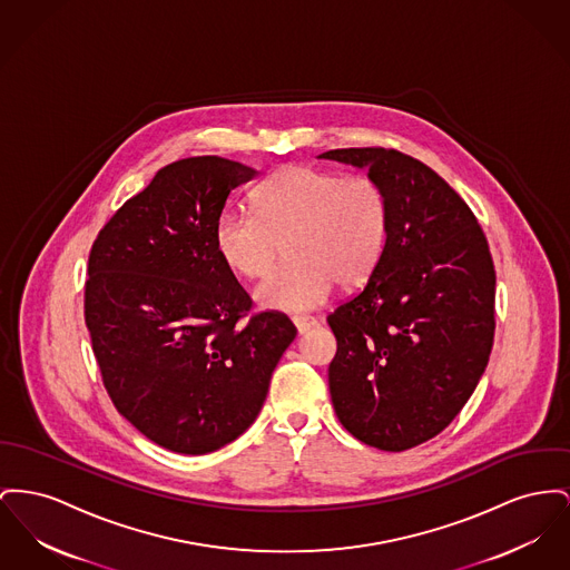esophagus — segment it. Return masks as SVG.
Instances as JSON below:
<instances>
[{
  "mask_svg": "<svg viewBox=\"0 0 570 570\" xmlns=\"http://www.w3.org/2000/svg\"><path fill=\"white\" fill-rule=\"evenodd\" d=\"M293 323H295V327H297L299 335H303L316 325V318H312V316H295V318H293Z\"/></svg>",
  "mask_w": 570,
  "mask_h": 570,
  "instance_id": "1",
  "label": "esophagus"
}]
</instances>
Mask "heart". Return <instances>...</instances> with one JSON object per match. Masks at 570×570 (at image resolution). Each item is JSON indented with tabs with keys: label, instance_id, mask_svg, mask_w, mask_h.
<instances>
[{
	"label": "heart",
	"instance_id": "heart-1",
	"mask_svg": "<svg viewBox=\"0 0 570 570\" xmlns=\"http://www.w3.org/2000/svg\"><path fill=\"white\" fill-rule=\"evenodd\" d=\"M254 212L224 210L215 222V249L243 277L267 275L279 243L291 263L258 286L256 302L277 312H309L342 288L366 284L390 235V204L364 176L291 166L254 191Z\"/></svg>",
	"mask_w": 570,
	"mask_h": 570
}]
</instances>
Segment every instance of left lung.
Listing matches in <instances>:
<instances>
[{
    "mask_svg": "<svg viewBox=\"0 0 570 570\" xmlns=\"http://www.w3.org/2000/svg\"><path fill=\"white\" fill-rule=\"evenodd\" d=\"M368 169L390 204L387 247L368 284L327 323L337 340L330 392L342 426L402 452L465 406L495 334V268L463 198L422 161L387 148L318 155Z\"/></svg>",
    "mask_w": 570,
    "mask_h": 570,
    "instance_id": "left-lung-1",
    "label": "left lung"
}]
</instances>
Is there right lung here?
<instances>
[{
	"instance_id": "1",
	"label": "right lung",
	"mask_w": 570,
	"mask_h": 570,
	"mask_svg": "<svg viewBox=\"0 0 570 570\" xmlns=\"http://www.w3.org/2000/svg\"><path fill=\"white\" fill-rule=\"evenodd\" d=\"M258 171L189 157L105 224L88 261L86 325L116 409L157 445L208 454L243 435L297 330L252 299L215 249L230 191Z\"/></svg>"
}]
</instances>
